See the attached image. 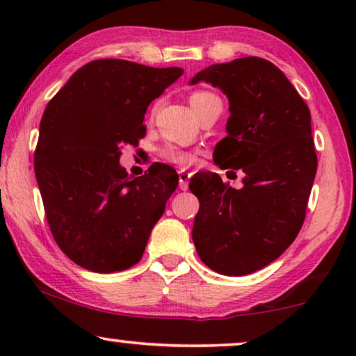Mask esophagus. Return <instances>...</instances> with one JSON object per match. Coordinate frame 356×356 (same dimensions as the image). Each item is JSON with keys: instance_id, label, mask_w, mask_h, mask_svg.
Listing matches in <instances>:
<instances>
[{"instance_id": "34e87169", "label": "esophagus", "mask_w": 356, "mask_h": 356, "mask_svg": "<svg viewBox=\"0 0 356 356\" xmlns=\"http://www.w3.org/2000/svg\"><path fill=\"white\" fill-rule=\"evenodd\" d=\"M189 178H191V173L186 172V170H179V172H178L179 189H183V191H186L188 184H189Z\"/></svg>"}]
</instances>
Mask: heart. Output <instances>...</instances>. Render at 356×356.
Returning <instances> with one entry per match:
<instances>
[{
  "label": "heart",
  "instance_id": "heart-1",
  "mask_svg": "<svg viewBox=\"0 0 356 356\" xmlns=\"http://www.w3.org/2000/svg\"><path fill=\"white\" fill-rule=\"evenodd\" d=\"M212 99H217V97L211 94V92L197 90V92H193V94L189 95V105H191L194 113H197V111ZM162 157L167 160V162L175 163V165H181V167H184V165H189L194 160V155L191 152H188V150H184V149L173 147V145L165 147L162 150Z\"/></svg>",
  "mask_w": 356,
  "mask_h": 356
}]
</instances>
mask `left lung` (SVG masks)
Here are the masks:
<instances>
[{
  "mask_svg": "<svg viewBox=\"0 0 356 356\" xmlns=\"http://www.w3.org/2000/svg\"><path fill=\"white\" fill-rule=\"evenodd\" d=\"M228 99L227 138L213 149L222 170H241L235 189L217 173L193 178L199 199L193 241L201 261L223 275H246L275 261L298 235L318 170L308 105L270 61L238 58L199 71Z\"/></svg>",
  "mask_w": 356,
  "mask_h": 356,
  "instance_id": "obj_1",
  "label": "left lung"
}]
</instances>
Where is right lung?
Listing matches in <instances>:
<instances>
[{
	"label": "right lung",
	"mask_w": 356,
	"mask_h": 356,
	"mask_svg": "<svg viewBox=\"0 0 356 356\" xmlns=\"http://www.w3.org/2000/svg\"><path fill=\"white\" fill-rule=\"evenodd\" d=\"M183 74L126 60H95L70 77L48 102L33 155L51 235L87 270L129 269L178 186L172 167L129 178L123 145L145 136L150 102Z\"/></svg>",
	"instance_id": "right-lung-1"
}]
</instances>
